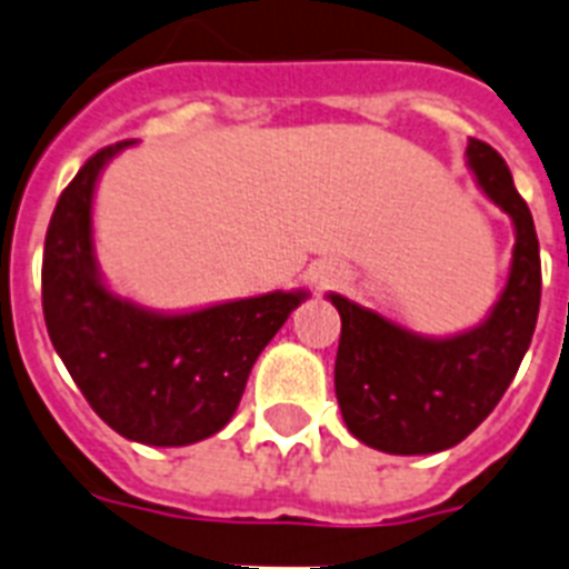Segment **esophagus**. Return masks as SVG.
I'll return each mask as SVG.
<instances>
[{"mask_svg": "<svg viewBox=\"0 0 569 569\" xmlns=\"http://www.w3.org/2000/svg\"><path fill=\"white\" fill-rule=\"evenodd\" d=\"M336 280H339L336 269H316V271H312V283H316V289H330Z\"/></svg>", "mask_w": 569, "mask_h": 569, "instance_id": "obj_1", "label": "esophagus"}]
</instances>
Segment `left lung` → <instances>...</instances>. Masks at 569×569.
Returning <instances> with one entry per match:
<instances>
[{
  "mask_svg": "<svg viewBox=\"0 0 569 569\" xmlns=\"http://www.w3.org/2000/svg\"><path fill=\"white\" fill-rule=\"evenodd\" d=\"M470 169L517 230L500 303L482 327L452 339H420L382 316L330 295L341 316L336 397L348 429L373 450L420 456L459 445L493 412L523 362L540 307V248L532 212L509 166L470 140Z\"/></svg>",
  "mask_w": 569,
  "mask_h": 569,
  "instance_id": "left-lung-1",
  "label": "left lung"
}]
</instances>
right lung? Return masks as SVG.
<instances>
[{
  "label": "right lung",
  "instance_id": "right-lung-1",
  "mask_svg": "<svg viewBox=\"0 0 569 569\" xmlns=\"http://www.w3.org/2000/svg\"><path fill=\"white\" fill-rule=\"evenodd\" d=\"M122 146L96 151L54 204L43 248L46 330L110 429L140 445H196L233 418L253 362L303 292L230 300L189 316H151L113 298L96 274L90 207L101 166Z\"/></svg>",
  "mask_w": 569,
  "mask_h": 569
}]
</instances>
